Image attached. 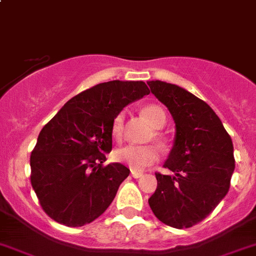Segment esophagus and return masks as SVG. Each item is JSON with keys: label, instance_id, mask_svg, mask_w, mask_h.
Returning <instances> with one entry per match:
<instances>
[{"label": "esophagus", "instance_id": "obj_1", "mask_svg": "<svg viewBox=\"0 0 256 256\" xmlns=\"http://www.w3.org/2000/svg\"><path fill=\"white\" fill-rule=\"evenodd\" d=\"M144 174L142 172H138V171H131V176H132L134 178H141V176H142Z\"/></svg>", "mask_w": 256, "mask_h": 256}]
</instances>
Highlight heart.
<instances>
[{
  "instance_id": "obj_1",
  "label": "heart",
  "mask_w": 256,
  "mask_h": 256,
  "mask_svg": "<svg viewBox=\"0 0 256 256\" xmlns=\"http://www.w3.org/2000/svg\"><path fill=\"white\" fill-rule=\"evenodd\" d=\"M141 112L152 128H160L165 125L166 114L160 106L146 105L141 108ZM124 121H125L124 112H118L114 118L112 124H111V134L115 138H120L122 136ZM158 156H160V152L158 148L154 145H126L118 148L114 154L116 161L125 164L134 171H141L148 168L158 160Z\"/></svg>"
}]
</instances>
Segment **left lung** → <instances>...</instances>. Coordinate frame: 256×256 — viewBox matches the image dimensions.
<instances>
[{
	"label": "left lung",
	"mask_w": 256,
	"mask_h": 256,
	"mask_svg": "<svg viewBox=\"0 0 256 256\" xmlns=\"http://www.w3.org/2000/svg\"><path fill=\"white\" fill-rule=\"evenodd\" d=\"M152 95L175 121V140L164 168L156 172L158 188L148 199L155 216L176 229L204 220L228 194L235 168L229 134L205 101L178 85L148 81Z\"/></svg>",
	"instance_id": "left-lung-1"
}]
</instances>
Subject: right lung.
Wrapping results in <instances>:
<instances>
[{
  "instance_id": "1",
  "label": "right lung",
  "mask_w": 256,
  "mask_h": 256,
  "mask_svg": "<svg viewBox=\"0 0 256 256\" xmlns=\"http://www.w3.org/2000/svg\"><path fill=\"white\" fill-rule=\"evenodd\" d=\"M144 81H108L74 96L42 128L31 152V185L44 212L76 228L110 206L130 170L108 164L111 124L130 102L148 95Z\"/></svg>"
}]
</instances>
